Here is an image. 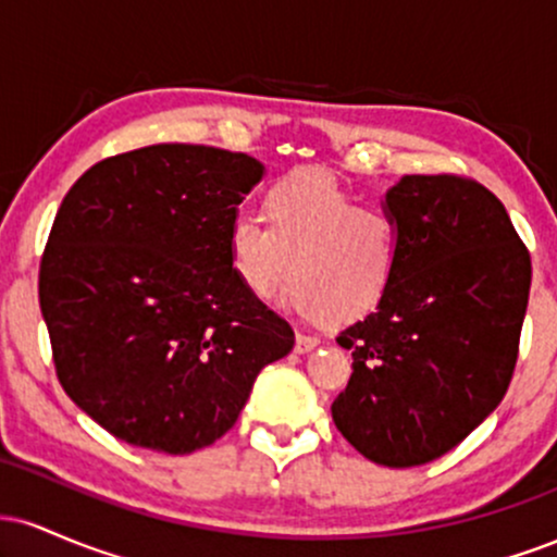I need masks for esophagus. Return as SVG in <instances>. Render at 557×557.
Returning a JSON list of instances; mask_svg holds the SVG:
<instances>
[{"instance_id":"esophagus-1","label":"esophagus","mask_w":557,"mask_h":557,"mask_svg":"<svg viewBox=\"0 0 557 557\" xmlns=\"http://www.w3.org/2000/svg\"><path fill=\"white\" fill-rule=\"evenodd\" d=\"M319 345V337L314 335H296V354H309V350H314Z\"/></svg>"}]
</instances>
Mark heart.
<instances>
[{"label": "heart", "instance_id": "heart-1", "mask_svg": "<svg viewBox=\"0 0 557 557\" xmlns=\"http://www.w3.org/2000/svg\"><path fill=\"white\" fill-rule=\"evenodd\" d=\"M267 216L238 209L225 230L227 264L251 298L285 283V309L337 322L367 317L398 277L400 225L380 207H359L324 170H296L267 190Z\"/></svg>", "mask_w": 557, "mask_h": 557}]
</instances>
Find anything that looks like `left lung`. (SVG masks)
Returning <instances> with one entry per match:
<instances>
[{
    "mask_svg": "<svg viewBox=\"0 0 557 557\" xmlns=\"http://www.w3.org/2000/svg\"><path fill=\"white\" fill-rule=\"evenodd\" d=\"M382 209L400 267L337 345L354 356L332 421L369 461L408 469L445 456L500 406L519 359L532 259L505 207L456 175H403Z\"/></svg>",
    "mask_w": 557,
    "mask_h": 557,
    "instance_id": "left-lung-1",
    "label": "left lung"
}]
</instances>
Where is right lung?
<instances>
[{
    "mask_svg": "<svg viewBox=\"0 0 557 557\" xmlns=\"http://www.w3.org/2000/svg\"><path fill=\"white\" fill-rule=\"evenodd\" d=\"M264 164L157 144L94 164L62 198L38 300L70 400L127 445L201 450L296 335L238 285L225 230Z\"/></svg>",
    "mask_w": 557,
    "mask_h": 557,
    "instance_id": "1",
    "label": "right lung"
}]
</instances>
